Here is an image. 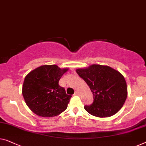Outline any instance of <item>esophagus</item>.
<instances>
[{"label": "esophagus", "mask_w": 146, "mask_h": 146, "mask_svg": "<svg viewBox=\"0 0 146 146\" xmlns=\"http://www.w3.org/2000/svg\"><path fill=\"white\" fill-rule=\"evenodd\" d=\"M80 94V93H79V91H75V95H79Z\"/></svg>", "instance_id": "obj_1"}]
</instances>
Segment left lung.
Listing matches in <instances>:
<instances>
[{"mask_svg": "<svg viewBox=\"0 0 146 146\" xmlns=\"http://www.w3.org/2000/svg\"><path fill=\"white\" fill-rule=\"evenodd\" d=\"M76 71L94 96V102L84 109L93 116L104 118L116 114L123 107L128 91L124 76L108 66L92 64Z\"/></svg>", "mask_w": 146, "mask_h": 146, "instance_id": "obj_1", "label": "left lung"}]
</instances>
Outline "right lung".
Here are the masks:
<instances>
[{"instance_id":"1","label":"right lung","mask_w":146,"mask_h":146,"mask_svg":"<svg viewBox=\"0 0 146 146\" xmlns=\"http://www.w3.org/2000/svg\"><path fill=\"white\" fill-rule=\"evenodd\" d=\"M69 68L61 69L56 65L36 67L25 77L22 94L27 106L34 113L52 117L62 113L67 108L71 96L58 82Z\"/></svg>"}]
</instances>
